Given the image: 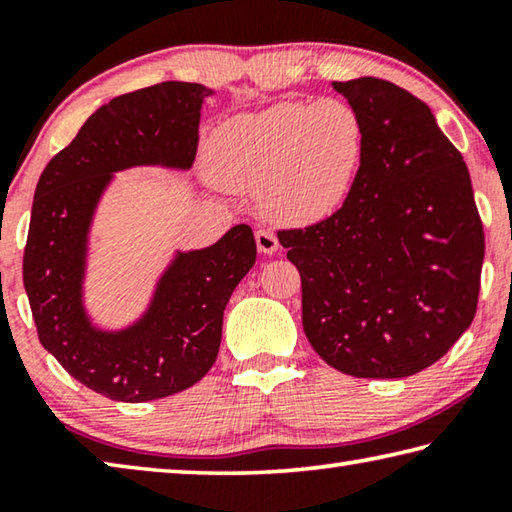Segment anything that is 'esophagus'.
<instances>
[{
    "label": "esophagus",
    "instance_id": "34e87169",
    "mask_svg": "<svg viewBox=\"0 0 512 512\" xmlns=\"http://www.w3.org/2000/svg\"><path fill=\"white\" fill-rule=\"evenodd\" d=\"M255 241H257L259 253H264V255H273L275 250L280 248V241H277L273 230H257Z\"/></svg>",
    "mask_w": 512,
    "mask_h": 512
}]
</instances>
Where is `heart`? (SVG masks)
Wrapping results in <instances>:
<instances>
[{
    "instance_id": "heart-1",
    "label": "heart",
    "mask_w": 512,
    "mask_h": 512,
    "mask_svg": "<svg viewBox=\"0 0 512 512\" xmlns=\"http://www.w3.org/2000/svg\"><path fill=\"white\" fill-rule=\"evenodd\" d=\"M363 151L366 124L352 103L280 101L216 128L210 167L225 189H259V203L275 219L316 223L352 192Z\"/></svg>"
}]
</instances>
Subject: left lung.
Returning a JSON list of instances; mask_svg holds the SVG:
<instances>
[{
	"label": "left lung",
	"mask_w": 512,
	"mask_h": 512,
	"mask_svg": "<svg viewBox=\"0 0 512 512\" xmlns=\"http://www.w3.org/2000/svg\"><path fill=\"white\" fill-rule=\"evenodd\" d=\"M332 88L361 112L366 151L325 221L280 230L302 280V327L329 366L400 379L429 368L472 325L483 223L463 155L429 106L391 81Z\"/></svg>",
	"instance_id": "left-lung-1"
}]
</instances>
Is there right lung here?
I'll list each match as a JSON object with an SVG mask.
<instances>
[{"label":"right lung","mask_w":512,"mask_h":512,"mask_svg":"<svg viewBox=\"0 0 512 512\" xmlns=\"http://www.w3.org/2000/svg\"><path fill=\"white\" fill-rule=\"evenodd\" d=\"M210 94L183 81L121 94L88 117L38 180L22 264L38 339L110 400H160L201 381L219 354L223 309L255 264L253 230L239 223L212 246L178 250L133 325L101 329L83 305L90 225L106 187L131 167H192Z\"/></svg>","instance_id":"obj_1"}]
</instances>
